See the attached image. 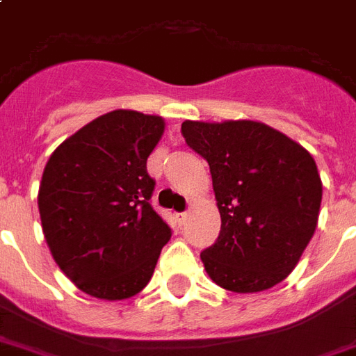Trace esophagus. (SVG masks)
<instances>
[{
    "instance_id": "1",
    "label": "esophagus",
    "mask_w": 356,
    "mask_h": 356,
    "mask_svg": "<svg viewBox=\"0 0 356 356\" xmlns=\"http://www.w3.org/2000/svg\"><path fill=\"white\" fill-rule=\"evenodd\" d=\"M175 218H177L179 226H181V225H185V220H186V211L177 213V215H175Z\"/></svg>"
}]
</instances>
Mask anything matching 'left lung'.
<instances>
[{
	"label": "left lung",
	"instance_id": "left-lung-1",
	"mask_svg": "<svg viewBox=\"0 0 356 356\" xmlns=\"http://www.w3.org/2000/svg\"><path fill=\"white\" fill-rule=\"evenodd\" d=\"M186 145L209 164L220 213L202 251L209 277L232 292H260L298 264L317 228L323 183L302 145L254 120H185Z\"/></svg>",
	"mask_w": 356,
	"mask_h": 356
}]
</instances>
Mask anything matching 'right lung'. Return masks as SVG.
Segmentation results:
<instances>
[{"label": "right lung", "instance_id": "1", "mask_svg": "<svg viewBox=\"0 0 356 356\" xmlns=\"http://www.w3.org/2000/svg\"><path fill=\"white\" fill-rule=\"evenodd\" d=\"M162 134L160 117L117 109L65 139L44 165L38 196L44 239L60 270L94 298L143 291L170 241L147 171Z\"/></svg>", "mask_w": 356, "mask_h": 356}]
</instances>
